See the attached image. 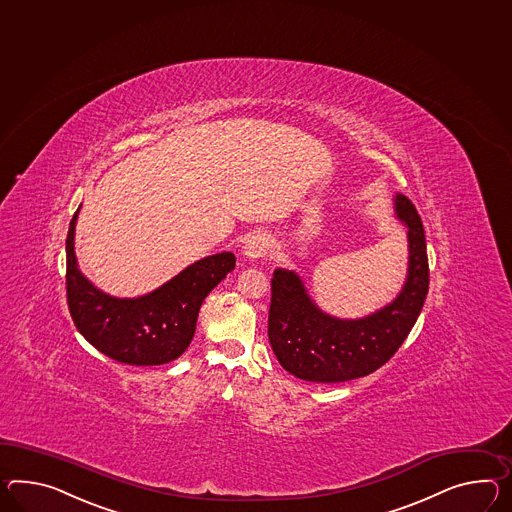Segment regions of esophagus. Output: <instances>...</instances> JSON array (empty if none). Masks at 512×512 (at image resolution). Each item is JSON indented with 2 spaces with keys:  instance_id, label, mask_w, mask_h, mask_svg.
<instances>
[{
  "instance_id": "34e87169",
  "label": "esophagus",
  "mask_w": 512,
  "mask_h": 512,
  "mask_svg": "<svg viewBox=\"0 0 512 512\" xmlns=\"http://www.w3.org/2000/svg\"><path fill=\"white\" fill-rule=\"evenodd\" d=\"M272 248V238L270 235H266V233H262V231H257V233H253L248 240H246V244H244V255H246V259H250V261H257V259H261L264 257L268 251Z\"/></svg>"
}]
</instances>
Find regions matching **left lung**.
I'll list each match as a JSON object with an SVG mask.
<instances>
[{
    "label": "left lung",
    "instance_id": "obj_1",
    "mask_svg": "<svg viewBox=\"0 0 512 512\" xmlns=\"http://www.w3.org/2000/svg\"><path fill=\"white\" fill-rule=\"evenodd\" d=\"M407 229V275L396 298L361 318H338L312 300L294 270L275 268L268 338L288 374L314 383H342L372 374L398 351L424 307L429 266L424 225L411 200L394 196Z\"/></svg>",
    "mask_w": 512,
    "mask_h": 512
}]
</instances>
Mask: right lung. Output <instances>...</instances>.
Returning a JSON list of instances; mask_svg holds the SVG:
<instances>
[{"label": "right lung", "mask_w": 512, "mask_h": 512, "mask_svg": "<svg viewBox=\"0 0 512 512\" xmlns=\"http://www.w3.org/2000/svg\"><path fill=\"white\" fill-rule=\"evenodd\" d=\"M75 211L66 238V296L77 331L114 361L157 366L181 357L192 342L203 300L235 268V255L222 251L192 262L155 290L116 298L79 270L75 257Z\"/></svg>", "instance_id": "add662e5"}]
</instances>
